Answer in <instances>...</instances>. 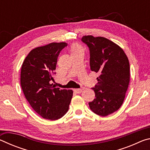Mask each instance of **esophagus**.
Returning a JSON list of instances; mask_svg holds the SVG:
<instances>
[{
  "label": "esophagus",
  "instance_id": "obj_1",
  "mask_svg": "<svg viewBox=\"0 0 150 150\" xmlns=\"http://www.w3.org/2000/svg\"><path fill=\"white\" fill-rule=\"evenodd\" d=\"M73 91L77 93H81L83 91V88H75V89H73Z\"/></svg>",
  "mask_w": 150,
  "mask_h": 150
}]
</instances>
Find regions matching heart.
Wrapping results in <instances>:
<instances>
[{"label": "heart", "instance_id": "obj_1", "mask_svg": "<svg viewBox=\"0 0 150 150\" xmlns=\"http://www.w3.org/2000/svg\"><path fill=\"white\" fill-rule=\"evenodd\" d=\"M71 51H72V53L79 52V51H83V48L80 45H79L77 44H75L71 46Z\"/></svg>", "mask_w": 150, "mask_h": 150}]
</instances>
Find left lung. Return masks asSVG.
Wrapping results in <instances>:
<instances>
[{
	"instance_id": "8db88e82",
	"label": "left lung",
	"mask_w": 150,
	"mask_h": 150,
	"mask_svg": "<svg viewBox=\"0 0 150 150\" xmlns=\"http://www.w3.org/2000/svg\"><path fill=\"white\" fill-rule=\"evenodd\" d=\"M81 40L89 47L91 70L99 74L93 88L96 98L88 105L93 112L106 116L124 102L130 83L128 57L118 45L104 37L84 35Z\"/></svg>"
}]
</instances>
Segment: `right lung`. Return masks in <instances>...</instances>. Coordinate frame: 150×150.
<instances>
[{"label": "right lung", "instance_id": "1", "mask_svg": "<svg viewBox=\"0 0 150 150\" xmlns=\"http://www.w3.org/2000/svg\"><path fill=\"white\" fill-rule=\"evenodd\" d=\"M65 42H52L35 47L25 58L20 73V85L32 108L47 120H56L69 110L73 91L60 89L52 81L61 51Z\"/></svg>", "mask_w": 150, "mask_h": 150}]
</instances>
